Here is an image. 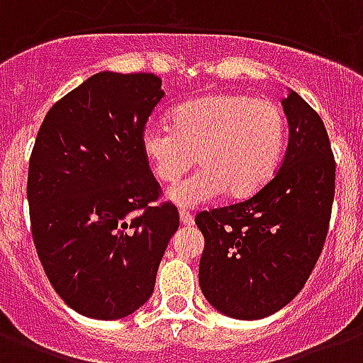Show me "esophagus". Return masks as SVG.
Wrapping results in <instances>:
<instances>
[{"label": "esophagus", "instance_id": "34e87169", "mask_svg": "<svg viewBox=\"0 0 363 363\" xmlns=\"http://www.w3.org/2000/svg\"><path fill=\"white\" fill-rule=\"evenodd\" d=\"M179 221H182V225H185V227H189V225H193V216H191L189 211L187 210H179Z\"/></svg>", "mask_w": 363, "mask_h": 363}]
</instances>
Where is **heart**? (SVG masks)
<instances>
[{"instance_id":"1","label":"heart","mask_w":363,"mask_h":363,"mask_svg":"<svg viewBox=\"0 0 363 363\" xmlns=\"http://www.w3.org/2000/svg\"><path fill=\"white\" fill-rule=\"evenodd\" d=\"M286 140V118L279 104L245 94H211L179 104L172 127L150 125L142 133V153L161 184H176L195 167L193 178L176 185L170 200L199 206L227 191L247 199L277 170Z\"/></svg>"}]
</instances>
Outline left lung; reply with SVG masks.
<instances>
[{
  "label": "left lung",
  "instance_id": "8db88e82",
  "mask_svg": "<svg viewBox=\"0 0 363 363\" xmlns=\"http://www.w3.org/2000/svg\"><path fill=\"white\" fill-rule=\"evenodd\" d=\"M281 103L289 146L268 184L195 217L204 236L200 289L217 311L242 320L274 315L303 289L332 217L335 159L326 127L296 91Z\"/></svg>",
  "mask_w": 363,
  "mask_h": 363
}]
</instances>
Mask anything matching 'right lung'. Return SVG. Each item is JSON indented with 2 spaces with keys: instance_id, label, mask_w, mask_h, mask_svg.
<instances>
[{
  "instance_id": "obj_1",
  "label": "right lung",
  "mask_w": 363,
  "mask_h": 363,
  "mask_svg": "<svg viewBox=\"0 0 363 363\" xmlns=\"http://www.w3.org/2000/svg\"><path fill=\"white\" fill-rule=\"evenodd\" d=\"M163 95L152 72H97L48 110L35 138L31 236L54 291L84 317L116 320L144 306L179 227L142 153Z\"/></svg>"
}]
</instances>
